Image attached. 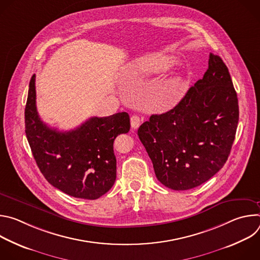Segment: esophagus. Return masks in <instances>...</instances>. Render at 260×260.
Masks as SVG:
<instances>
[{
	"label": "esophagus",
	"mask_w": 260,
	"mask_h": 260,
	"mask_svg": "<svg viewBox=\"0 0 260 260\" xmlns=\"http://www.w3.org/2000/svg\"><path fill=\"white\" fill-rule=\"evenodd\" d=\"M131 124H132V127H133L134 129H137V128L140 126V124H141V119H140V117H139L138 115H133V116L131 117Z\"/></svg>",
	"instance_id": "1"
}]
</instances>
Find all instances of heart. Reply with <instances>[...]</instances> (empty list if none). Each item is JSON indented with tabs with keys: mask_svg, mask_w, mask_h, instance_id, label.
<instances>
[{
	"mask_svg": "<svg viewBox=\"0 0 260 260\" xmlns=\"http://www.w3.org/2000/svg\"><path fill=\"white\" fill-rule=\"evenodd\" d=\"M173 64H174L173 58L166 55H154V56H150L143 59L141 62L137 64V69L141 74H144V75H153V74H158L169 70ZM178 85H179L178 79L169 82L162 87L160 91V95L167 100L171 99L175 94Z\"/></svg>",
	"mask_w": 260,
	"mask_h": 260,
	"instance_id": "1",
	"label": "heart"
}]
</instances>
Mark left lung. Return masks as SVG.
<instances>
[{
	"label": "left lung",
	"instance_id": "obj_1",
	"mask_svg": "<svg viewBox=\"0 0 260 260\" xmlns=\"http://www.w3.org/2000/svg\"><path fill=\"white\" fill-rule=\"evenodd\" d=\"M239 122V103L222 58L209 67L173 109L153 114L138 129L158 181L187 190L212 178L226 162Z\"/></svg>",
	"mask_w": 260,
	"mask_h": 260
}]
</instances>
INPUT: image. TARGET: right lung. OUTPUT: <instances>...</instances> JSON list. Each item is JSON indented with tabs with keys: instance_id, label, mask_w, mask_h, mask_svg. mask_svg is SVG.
<instances>
[{
	"instance_id": "right-lung-1",
	"label": "right lung",
	"mask_w": 260,
	"mask_h": 260,
	"mask_svg": "<svg viewBox=\"0 0 260 260\" xmlns=\"http://www.w3.org/2000/svg\"><path fill=\"white\" fill-rule=\"evenodd\" d=\"M31 76L24 110L25 135L37 166L53 187L78 199L96 200L116 179L113 143L129 131L126 112L91 117L75 129L59 132L45 124L36 107Z\"/></svg>"
}]
</instances>
